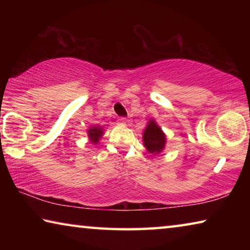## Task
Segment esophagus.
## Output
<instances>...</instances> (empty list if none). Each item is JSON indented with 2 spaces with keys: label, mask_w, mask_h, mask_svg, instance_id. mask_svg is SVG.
<instances>
[{
  "label": "esophagus",
  "mask_w": 250,
  "mask_h": 250,
  "mask_svg": "<svg viewBox=\"0 0 250 250\" xmlns=\"http://www.w3.org/2000/svg\"><path fill=\"white\" fill-rule=\"evenodd\" d=\"M126 122H128V120H126V118L125 117H120L119 119H118V124L119 125H125Z\"/></svg>",
  "instance_id": "obj_1"
}]
</instances>
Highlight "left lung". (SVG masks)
I'll list each match as a JSON object with an SVG mask.
<instances>
[{
    "instance_id": "obj_1",
    "label": "left lung",
    "mask_w": 250,
    "mask_h": 250,
    "mask_svg": "<svg viewBox=\"0 0 250 250\" xmlns=\"http://www.w3.org/2000/svg\"><path fill=\"white\" fill-rule=\"evenodd\" d=\"M167 143L166 134L154 120H150L143 132V145L152 154H159Z\"/></svg>"
}]
</instances>
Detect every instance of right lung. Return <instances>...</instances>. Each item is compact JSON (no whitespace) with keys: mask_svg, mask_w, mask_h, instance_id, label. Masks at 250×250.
Here are the masks:
<instances>
[{"mask_svg":"<svg viewBox=\"0 0 250 250\" xmlns=\"http://www.w3.org/2000/svg\"><path fill=\"white\" fill-rule=\"evenodd\" d=\"M104 135V128L100 125H91L89 129H88V137H89V140L94 145H97L99 142L100 138Z\"/></svg>","mask_w":250,"mask_h":250,"instance_id":"add662e5","label":"right lung"}]
</instances>
